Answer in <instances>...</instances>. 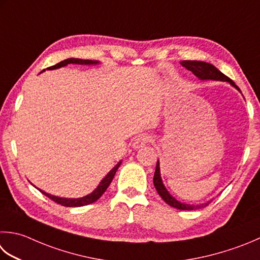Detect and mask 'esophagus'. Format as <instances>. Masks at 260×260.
Segmentation results:
<instances>
[{
  "label": "esophagus",
  "mask_w": 260,
  "mask_h": 260,
  "mask_svg": "<svg viewBox=\"0 0 260 260\" xmlns=\"http://www.w3.org/2000/svg\"><path fill=\"white\" fill-rule=\"evenodd\" d=\"M151 141V137L146 134H142L140 136H137L136 139L133 142V147L134 149H141L144 145H146L149 142Z\"/></svg>",
  "instance_id": "1"
}]
</instances>
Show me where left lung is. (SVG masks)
Returning a JSON list of instances; mask_svg holds the SVG:
<instances>
[{"instance_id":"left-lung-1","label":"left lung","mask_w":260,"mask_h":260,"mask_svg":"<svg viewBox=\"0 0 260 260\" xmlns=\"http://www.w3.org/2000/svg\"><path fill=\"white\" fill-rule=\"evenodd\" d=\"M181 65L185 66L187 70L191 71V72L194 73L197 78H200L201 80L226 81V82H229L231 85L235 86V88L240 90L230 78H228V76L223 74L221 71H218L214 65H212L210 63L201 62V60H182ZM153 184H154L157 194L161 196L162 200H164L168 205L176 207V208H178V210H185V211L194 210L195 208L194 205H187V204H182V203L178 202L169 194V192H168V190L166 189V187L164 186V184H162V180H161L159 161L156 162V168H155V172H154V177H153ZM196 207H201V206H196Z\"/></svg>"}]
</instances>
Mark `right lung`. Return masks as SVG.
<instances>
[{
  "instance_id": "add662e5",
  "label": "right lung",
  "mask_w": 260,
  "mask_h": 260,
  "mask_svg": "<svg viewBox=\"0 0 260 260\" xmlns=\"http://www.w3.org/2000/svg\"><path fill=\"white\" fill-rule=\"evenodd\" d=\"M96 63H98V62H95V60L93 62V60H90V59H84L83 60V59H80V58H68V59L62 60V62L57 63L56 65L50 66V68H47V70L58 69V68H62V66L68 65V64H96ZM120 164H121V162H119L118 165L111 169L109 174L107 175L103 180H101V182L99 184V186L96 187L95 190L91 192L90 195H86L82 198H60V197L49 195V194H47V192L42 191V190H40V191H42L45 196H47L48 198H50V200H52L53 202L57 203V204H60L63 206H66V207H79V206L89 205V204H91V203L98 201L99 198L103 196V194L106 191L107 188H108V186L110 185V182L113 181V178L116 174L117 169H118V167L120 166Z\"/></svg>"
}]
</instances>
